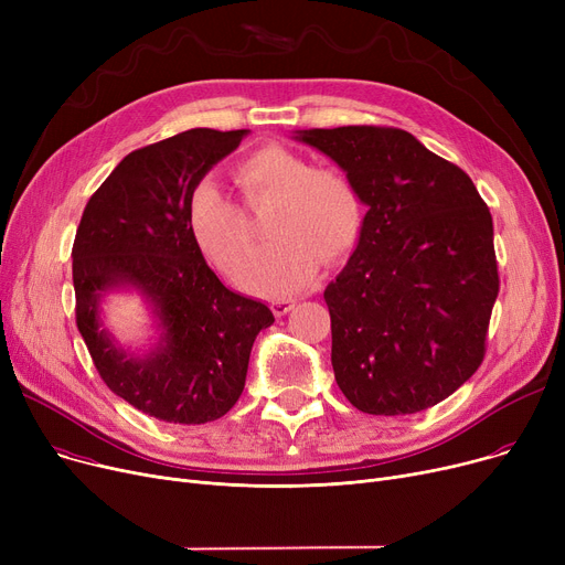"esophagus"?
I'll list each match as a JSON object with an SVG mask.
<instances>
[{
    "mask_svg": "<svg viewBox=\"0 0 565 565\" xmlns=\"http://www.w3.org/2000/svg\"><path fill=\"white\" fill-rule=\"evenodd\" d=\"M295 305H298L295 300H277L273 307H275V313H277V316H286L288 311L295 309Z\"/></svg>",
    "mask_w": 565,
    "mask_h": 565,
    "instance_id": "obj_1",
    "label": "esophagus"
}]
</instances>
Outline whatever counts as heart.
<instances>
[{
	"label": "heart",
	"instance_id": "b5f03b06",
	"mask_svg": "<svg viewBox=\"0 0 565 565\" xmlns=\"http://www.w3.org/2000/svg\"><path fill=\"white\" fill-rule=\"evenodd\" d=\"M249 211L277 199L270 220L275 243L237 270V284L254 292H295L324 263L345 254L362 231L364 205L350 178L334 167H311L284 146H265L233 171ZM188 224L196 247L220 273L231 275L254 249V228L241 203L215 183L194 188Z\"/></svg>",
	"mask_w": 565,
	"mask_h": 565
}]
</instances>
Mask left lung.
<instances>
[{
	"label": "left lung",
	"instance_id": "left-lung-1",
	"mask_svg": "<svg viewBox=\"0 0 565 565\" xmlns=\"http://www.w3.org/2000/svg\"><path fill=\"white\" fill-rule=\"evenodd\" d=\"M358 188V249L324 288L332 366L366 414H414L451 396L486 358L499 292L492 215L471 178L405 130H298Z\"/></svg>",
	"mask_w": 565,
	"mask_h": 565
}]
</instances>
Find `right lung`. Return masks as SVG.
<instances>
[{"mask_svg": "<svg viewBox=\"0 0 565 565\" xmlns=\"http://www.w3.org/2000/svg\"><path fill=\"white\" fill-rule=\"evenodd\" d=\"M247 130L194 128L126 156L88 199L73 243L75 320L107 387L167 424H207L245 390L249 352L270 328V307L228 290L207 267L188 224L201 178ZM135 287L163 330L143 359L102 328L99 298Z\"/></svg>", "mask_w": 565, "mask_h": 565, "instance_id": "right-lung-1", "label": "right lung"}]
</instances>
